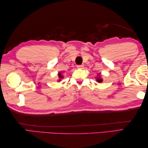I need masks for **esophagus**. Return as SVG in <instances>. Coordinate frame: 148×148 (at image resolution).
I'll list each match as a JSON object with an SVG mask.
<instances>
[{
	"label": "esophagus",
	"instance_id": "esophagus-1",
	"mask_svg": "<svg viewBox=\"0 0 148 148\" xmlns=\"http://www.w3.org/2000/svg\"><path fill=\"white\" fill-rule=\"evenodd\" d=\"M83 67H84V65H77V69H83Z\"/></svg>",
	"mask_w": 148,
	"mask_h": 148
}]
</instances>
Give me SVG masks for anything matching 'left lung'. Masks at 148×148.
Instances as JSON below:
<instances>
[{
    "mask_svg": "<svg viewBox=\"0 0 148 148\" xmlns=\"http://www.w3.org/2000/svg\"><path fill=\"white\" fill-rule=\"evenodd\" d=\"M95 79H96V81H97V82H98V83H102V81H103L102 78L101 77V74H100V73L97 74V77H96Z\"/></svg>",
    "mask_w": 148,
    "mask_h": 148,
    "instance_id": "1",
    "label": "left lung"
}]
</instances>
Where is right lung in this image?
<instances>
[{"label":"right lung","mask_w":148,"mask_h":148,"mask_svg":"<svg viewBox=\"0 0 148 148\" xmlns=\"http://www.w3.org/2000/svg\"><path fill=\"white\" fill-rule=\"evenodd\" d=\"M58 78H59V79L57 80L58 82H60V81H62V79H63V78H64V76H63V75L62 74L61 72H58Z\"/></svg>","instance_id":"obj_1"}]
</instances>
